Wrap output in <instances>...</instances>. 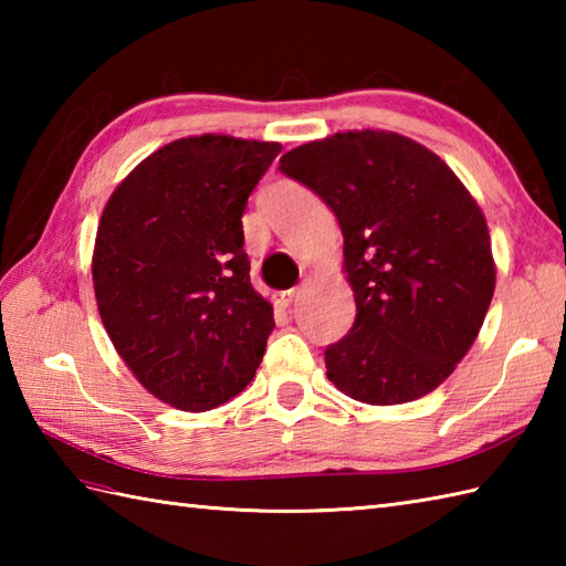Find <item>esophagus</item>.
I'll list each match as a JSON object with an SVG mask.
<instances>
[{"label":"esophagus","mask_w":566,"mask_h":566,"mask_svg":"<svg viewBox=\"0 0 566 566\" xmlns=\"http://www.w3.org/2000/svg\"><path fill=\"white\" fill-rule=\"evenodd\" d=\"M298 294H302V290H298V286H294V290H286V292L274 294V304L280 306V308H290L298 298Z\"/></svg>","instance_id":"obj_1"}]
</instances>
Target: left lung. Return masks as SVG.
I'll use <instances>...</instances> for the list:
<instances>
[{
  "instance_id": "left-lung-1",
  "label": "left lung",
  "mask_w": 566,
  "mask_h": 566,
  "mask_svg": "<svg viewBox=\"0 0 566 566\" xmlns=\"http://www.w3.org/2000/svg\"><path fill=\"white\" fill-rule=\"evenodd\" d=\"M280 170L338 216L357 316L326 347V375L369 406L438 389L476 340L496 264L476 199L444 160L394 130L304 143Z\"/></svg>"
}]
</instances>
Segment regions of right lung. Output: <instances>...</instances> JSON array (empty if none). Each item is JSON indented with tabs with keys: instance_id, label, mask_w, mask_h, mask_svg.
I'll list each match as a JSON object with an SVG mask.
<instances>
[{
	"instance_id": "right-lung-1",
	"label": "right lung",
	"mask_w": 566,
	"mask_h": 566,
	"mask_svg": "<svg viewBox=\"0 0 566 566\" xmlns=\"http://www.w3.org/2000/svg\"><path fill=\"white\" fill-rule=\"evenodd\" d=\"M282 146L177 138L126 175L102 211L92 282L106 333L155 399L201 413L243 391L274 311L250 284L243 211Z\"/></svg>"
}]
</instances>
